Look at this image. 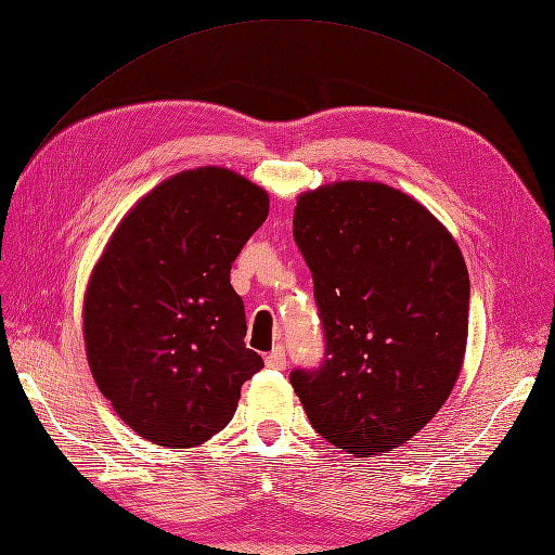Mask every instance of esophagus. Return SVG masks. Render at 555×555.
Returning <instances> with one entry per match:
<instances>
[{
  "mask_svg": "<svg viewBox=\"0 0 555 555\" xmlns=\"http://www.w3.org/2000/svg\"><path fill=\"white\" fill-rule=\"evenodd\" d=\"M266 366L278 369V371H282L286 366V352L282 346H275L269 354H266Z\"/></svg>",
  "mask_w": 555,
  "mask_h": 555,
  "instance_id": "34e87169",
  "label": "esophagus"
}]
</instances>
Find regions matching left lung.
<instances>
[{"mask_svg":"<svg viewBox=\"0 0 555 555\" xmlns=\"http://www.w3.org/2000/svg\"><path fill=\"white\" fill-rule=\"evenodd\" d=\"M294 238L325 332L317 371L292 385L332 447L371 457L439 412L469 335V273L451 232L408 193L335 182L298 195Z\"/></svg>","mask_w":555,"mask_h":555,"instance_id":"1","label":"left lung"}]
</instances>
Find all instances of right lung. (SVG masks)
<instances>
[{"mask_svg":"<svg viewBox=\"0 0 555 555\" xmlns=\"http://www.w3.org/2000/svg\"><path fill=\"white\" fill-rule=\"evenodd\" d=\"M269 216V193L218 166L182 170L127 211L83 296L93 378L152 444L191 449L223 430L263 366L246 348L230 269Z\"/></svg>","mask_w":555,"mask_h":555,"instance_id":"add662e5","label":"right lung"}]
</instances>
